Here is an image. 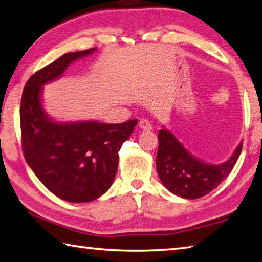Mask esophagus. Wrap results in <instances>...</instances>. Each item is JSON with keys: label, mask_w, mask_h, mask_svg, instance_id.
<instances>
[{"label": "esophagus", "mask_w": 262, "mask_h": 262, "mask_svg": "<svg viewBox=\"0 0 262 262\" xmlns=\"http://www.w3.org/2000/svg\"><path fill=\"white\" fill-rule=\"evenodd\" d=\"M139 127L141 128V129H143V130L152 129L151 123H150V121L147 120V119H141L140 122H139Z\"/></svg>", "instance_id": "obj_1"}]
</instances>
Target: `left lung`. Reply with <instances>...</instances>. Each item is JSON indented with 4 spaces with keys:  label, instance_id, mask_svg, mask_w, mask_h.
Instances as JSON below:
<instances>
[{
    "label": "left lung",
    "instance_id": "1",
    "mask_svg": "<svg viewBox=\"0 0 262 262\" xmlns=\"http://www.w3.org/2000/svg\"><path fill=\"white\" fill-rule=\"evenodd\" d=\"M158 141L156 167L159 179L171 193L190 200L205 196L227 178L243 148L241 142L228 161L210 164L190 154L166 128L159 130Z\"/></svg>",
    "mask_w": 262,
    "mask_h": 262
}]
</instances>
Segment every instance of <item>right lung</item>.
I'll use <instances>...</instances> for the list:
<instances>
[{
  "mask_svg": "<svg viewBox=\"0 0 262 262\" xmlns=\"http://www.w3.org/2000/svg\"><path fill=\"white\" fill-rule=\"evenodd\" d=\"M96 48L63 54L33 74L20 101L24 157L34 174L57 198L90 202L112 186L118 171L119 150L129 139L137 120L123 123L55 121L42 106V86L60 78L74 61Z\"/></svg>",
  "mask_w": 262,
  "mask_h": 262,
  "instance_id": "add662e5",
  "label": "right lung"
}]
</instances>
